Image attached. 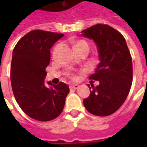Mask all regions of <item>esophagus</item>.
<instances>
[{
  "label": "esophagus",
  "instance_id": "esophagus-1",
  "mask_svg": "<svg viewBox=\"0 0 147 147\" xmlns=\"http://www.w3.org/2000/svg\"><path fill=\"white\" fill-rule=\"evenodd\" d=\"M79 87H80V86H79V85H77V84H74V85H71L70 89L76 90V89H78Z\"/></svg>",
  "mask_w": 147,
  "mask_h": 147
}]
</instances>
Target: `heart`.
<instances>
[{"label":"heart","instance_id":"1","mask_svg":"<svg viewBox=\"0 0 147 147\" xmlns=\"http://www.w3.org/2000/svg\"><path fill=\"white\" fill-rule=\"evenodd\" d=\"M80 47H87L89 49V46H88V44L86 43V42L83 41V40H79V41H76L75 45H74V49L76 48H80ZM72 79H76V76L74 75H71L70 76Z\"/></svg>","mask_w":147,"mask_h":147}]
</instances>
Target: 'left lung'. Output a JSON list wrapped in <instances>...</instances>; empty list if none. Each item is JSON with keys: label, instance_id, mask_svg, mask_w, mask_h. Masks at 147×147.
<instances>
[{"label": "left lung", "instance_id": "8db88e82", "mask_svg": "<svg viewBox=\"0 0 147 147\" xmlns=\"http://www.w3.org/2000/svg\"><path fill=\"white\" fill-rule=\"evenodd\" d=\"M82 33L94 41L100 60L95 72L89 78L99 81V85L91 86L83 105L91 114L109 116L120 108L129 94L132 83L131 56L123 35L109 25L96 24Z\"/></svg>", "mask_w": 147, "mask_h": 147}]
</instances>
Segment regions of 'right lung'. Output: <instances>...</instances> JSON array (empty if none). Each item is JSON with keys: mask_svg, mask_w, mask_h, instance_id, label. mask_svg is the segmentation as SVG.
I'll return each mask as SVG.
<instances>
[{"mask_svg": "<svg viewBox=\"0 0 147 147\" xmlns=\"http://www.w3.org/2000/svg\"><path fill=\"white\" fill-rule=\"evenodd\" d=\"M63 34L34 30L17 42L12 53L11 84L15 98L27 116L49 121L62 113L69 93L67 84L49 86L44 83L45 68L50 61V49Z\"/></svg>", "mask_w": 147, "mask_h": 147, "instance_id": "1", "label": "right lung"}]
</instances>
